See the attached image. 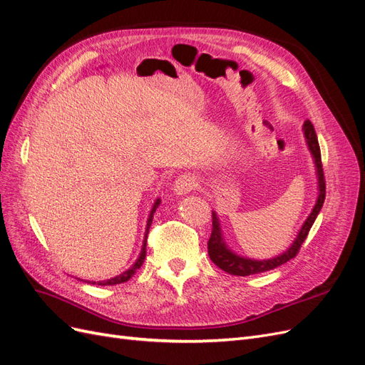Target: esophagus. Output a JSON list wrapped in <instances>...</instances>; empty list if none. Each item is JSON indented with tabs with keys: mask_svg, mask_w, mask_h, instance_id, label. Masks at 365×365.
Instances as JSON below:
<instances>
[{
	"mask_svg": "<svg viewBox=\"0 0 365 365\" xmlns=\"http://www.w3.org/2000/svg\"><path fill=\"white\" fill-rule=\"evenodd\" d=\"M196 185H197V181H196L195 176H192L189 173H184V175H181V176H178V178H176L173 190L178 196H182V195H187V193H190L192 190H195Z\"/></svg>",
	"mask_w": 365,
	"mask_h": 365,
	"instance_id": "1",
	"label": "esophagus"
}]
</instances>
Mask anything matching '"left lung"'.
Instances as JSON below:
<instances>
[{
    "mask_svg": "<svg viewBox=\"0 0 365 365\" xmlns=\"http://www.w3.org/2000/svg\"><path fill=\"white\" fill-rule=\"evenodd\" d=\"M303 130H304L307 148H309V150H311L312 157H314V163L317 168V176H318V197H317V202H315V207L312 208L311 215H309L307 219L304 220V224L300 230V233L297 235L294 244L283 254H280V256L274 257V259H268V260H254V259L237 256L236 252H233L225 245L224 237H222V231H220L217 215L215 212H212L213 228H212V236H210L208 244H207L208 256L216 264V267H219L222 271H225L231 275H240V277L269 271V269L277 268V267H280V264L294 259L298 254V250H300V247L303 245V242L306 240V237L309 235V230L312 228L315 219L319 213V210H322V207L324 204V197H326V181H324V172H323V164H322V152H319L318 138H317L315 129H314V125L311 123V120L304 121Z\"/></svg>",
    "mask_w": 365,
    "mask_h": 365,
    "instance_id": "left-lung-1",
    "label": "left lung"
}]
</instances>
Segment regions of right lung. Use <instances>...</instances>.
Instances as JSON below:
<instances>
[{"instance_id": "obj_1", "label": "right lung", "mask_w": 365, "mask_h": 365, "mask_svg": "<svg viewBox=\"0 0 365 365\" xmlns=\"http://www.w3.org/2000/svg\"><path fill=\"white\" fill-rule=\"evenodd\" d=\"M161 200H157L155 204H153L152 210H150V215H149V219H148V225H146V235H145V240H143V248H141V252H140V257L137 259V262L132 264V267L125 271L123 274L117 275V277L114 279H109V280H105V282H97V284H102V286H113V284H118V283H125L128 282L132 275H134L137 272V269L141 267L143 262H145V257H146V242H148V233H149V227L152 224V219H153V213H155V210L158 208ZM96 283V282H94Z\"/></svg>"}]
</instances>
